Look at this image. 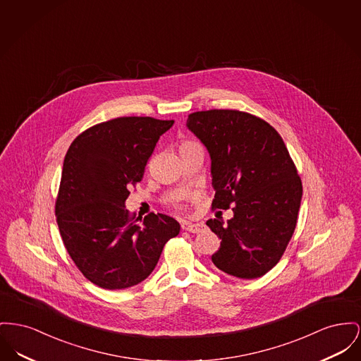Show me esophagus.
Returning <instances> with one entry per match:
<instances>
[{
  "instance_id": "34e87169",
  "label": "esophagus",
  "mask_w": 361,
  "mask_h": 361,
  "mask_svg": "<svg viewBox=\"0 0 361 361\" xmlns=\"http://www.w3.org/2000/svg\"><path fill=\"white\" fill-rule=\"evenodd\" d=\"M183 228L190 233H202L206 231L204 224H184Z\"/></svg>"
}]
</instances>
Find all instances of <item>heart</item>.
I'll return each instance as SVG.
<instances>
[{"instance_id":"heart-1","label":"heart","mask_w":361,"mask_h":361,"mask_svg":"<svg viewBox=\"0 0 361 361\" xmlns=\"http://www.w3.org/2000/svg\"><path fill=\"white\" fill-rule=\"evenodd\" d=\"M187 145H191V142H184V143L181 145V147H183V146H187Z\"/></svg>"}]
</instances>
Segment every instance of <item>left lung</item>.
<instances>
[{"mask_svg": "<svg viewBox=\"0 0 361 361\" xmlns=\"http://www.w3.org/2000/svg\"><path fill=\"white\" fill-rule=\"evenodd\" d=\"M187 127L212 157V209L228 210L225 225H206L221 238L212 263L229 276L254 279L270 271L296 229L301 178L282 137L264 120L233 109L188 116Z\"/></svg>", "mask_w": 361, "mask_h": 361, "instance_id": "left-lung-1", "label": "left lung"}]
</instances>
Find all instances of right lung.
I'll list each match as a JSON object with an SVG mask.
<instances>
[{
	"mask_svg": "<svg viewBox=\"0 0 361 361\" xmlns=\"http://www.w3.org/2000/svg\"><path fill=\"white\" fill-rule=\"evenodd\" d=\"M173 120L117 117L85 129L69 146L56 216L65 248L94 285L121 290L145 281L180 224L165 214L126 210L155 145Z\"/></svg>",
	"mask_w": 361,
	"mask_h": 361,
	"instance_id": "1",
	"label": "right lung"
}]
</instances>
